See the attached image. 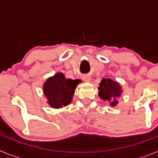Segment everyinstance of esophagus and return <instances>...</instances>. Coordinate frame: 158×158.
Instances as JSON below:
<instances>
[{
	"mask_svg": "<svg viewBox=\"0 0 158 158\" xmlns=\"http://www.w3.org/2000/svg\"><path fill=\"white\" fill-rule=\"evenodd\" d=\"M82 80L84 81H86V82H89L90 81V80H91V77L89 76H84L83 77H82Z\"/></svg>",
	"mask_w": 158,
	"mask_h": 158,
	"instance_id": "34e87169",
	"label": "esophagus"
}]
</instances>
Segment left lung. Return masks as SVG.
Returning <instances> with one entry per match:
<instances>
[{
    "instance_id": "obj_1",
    "label": "left lung",
    "mask_w": 158,
    "mask_h": 158,
    "mask_svg": "<svg viewBox=\"0 0 158 158\" xmlns=\"http://www.w3.org/2000/svg\"><path fill=\"white\" fill-rule=\"evenodd\" d=\"M99 96L102 100H107L111 106L118 104L117 97L121 95V87L118 83L114 81L111 78H103L98 88Z\"/></svg>"
}]
</instances>
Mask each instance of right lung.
<instances>
[{
  "instance_id": "1",
  "label": "right lung",
  "mask_w": 158,
  "mask_h": 158,
  "mask_svg": "<svg viewBox=\"0 0 158 158\" xmlns=\"http://www.w3.org/2000/svg\"><path fill=\"white\" fill-rule=\"evenodd\" d=\"M79 82V79H66L62 73L47 79L43 85V91L48 99V104L54 108H60L70 104Z\"/></svg>"
}]
</instances>
